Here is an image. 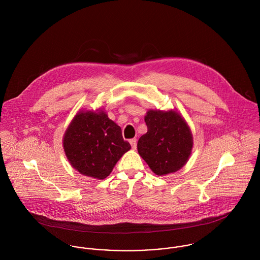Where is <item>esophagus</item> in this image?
Listing matches in <instances>:
<instances>
[{
	"label": "esophagus",
	"mask_w": 260,
	"mask_h": 260,
	"mask_svg": "<svg viewBox=\"0 0 260 260\" xmlns=\"http://www.w3.org/2000/svg\"><path fill=\"white\" fill-rule=\"evenodd\" d=\"M130 144H131V146H132V148H136V146H137V140L135 139V138H133V139H130Z\"/></svg>",
	"instance_id": "34e87169"
}]
</instances>
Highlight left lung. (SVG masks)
Returning a JSON list of instances; mask_svg holds the SVG:
<instances>
[{
  "label": "left lung",
  "mask_w": 260,
  "mask_h": 260,
  "mask_svg": "<svg viewBox=\"0 0 260 260\" xmlns=\"http://www.w3.org/2000/svg\"><path fill=\"white\" fill-rule=\"evenodd\" d=\"M147 133L137 144L139 155L158 176L181 169L193 147L191 130L184 118L174 110H149L144 118Z\"/></svg>",
  "instance_id": "8db88e82"
}]
</instances>
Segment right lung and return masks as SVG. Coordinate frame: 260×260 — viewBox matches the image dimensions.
<instances>
[{
	"label": "right lung",
	"instance_id": "right-lung-1",
	"mask_svg": "<svg viewBox=\"0 0 260 260\" xmlns=\"http://www.w3.org/2000/svg\"><path fill=\"white\" fill-rule=\"evenodd\" d=\"M63 146L73 168L96 179L109 176L118 160L131 149L120 126L103 110L78 112L64 134Z\"/></svg>",
	"mask_w": 260,
	"mask_h": 260
}]
</instances>
